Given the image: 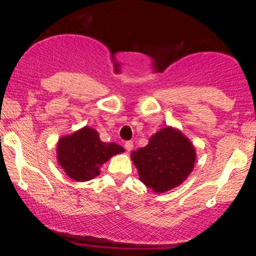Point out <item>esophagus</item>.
Wrapping results in <instances>:
<instances>
[{"instance_id": "esophagus-1", "label": "esophagus", "mask_w": 256, "mask_h": 256, "mask_svg": "<svg viewBox=\"0 0 256 256\" xmlns=\"http://www.w3.org/2000/svg\"><path fill=\"white\" fill-rule=\"evenodd\" d=\"M132 148H134V142H132V140H128V142H125L126 152H131Z\"/></svg>"}]
</instances>
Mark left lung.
Returning a JSON list of instances; mask_svg holds the SVG:
<instances>
[{
	"mask_svg": "<svg viewBox=\"0 0 256 256\" xmlns=\"http://www.w3.org/2000/svg\"><path fill=\"white\" fill-rule=\"evenodd\" d=\"M131 158L142 183L155 192H165L180 185L194 168L196 152L192 143L177 128L167 126L152 134Z\"/></svg>",
	"mask_w": 256,
	"mask_h": 256,
	"instance_id": "obj_1",
	"label": "left lung"
}]
</instances>
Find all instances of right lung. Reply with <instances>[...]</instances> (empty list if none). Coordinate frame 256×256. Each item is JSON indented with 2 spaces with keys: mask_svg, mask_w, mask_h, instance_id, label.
Segmentation results:
<instances>
[{
  "mask_svg": "<svg viewBox=\"0 0 256 256\" xmlns=\"http://www.w3.org/2000/svg\"><path fill=\"white\" fill-rule=\"evenodd\" d=\"M124 152L116 143H104L98 131L85 126L58 142V162L73 180L86 182L100 174V167L113 155Z\"/></svg>",
  "mask_w": 256,
  "mask_h": 256,
  "instance_id": "1",
  "label": "right lung"
}]
</instances>
